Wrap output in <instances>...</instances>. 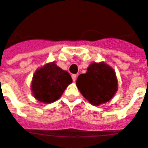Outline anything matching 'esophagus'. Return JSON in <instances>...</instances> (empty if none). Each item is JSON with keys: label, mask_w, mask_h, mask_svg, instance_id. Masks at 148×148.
Wrapping results in <instances>:
<instances>
[{"label": "esophagus", "mask_w": 148, "mask_h": 148, "mask_svg": "<svg viewBox=\"0 0 148 148\" xmlns=\"http://www.w3.org/2000/svg\"><path fill=\"white\" fill-rule=\"evenodd\" d=\"M71 77L72 79H73V81L75 82V81H76V79H77V74H72Z\"/></svg>", "instance_id": "obj_1"}]
</instances>
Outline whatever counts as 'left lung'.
I'll return each instance as SVG.
<instances>
[{
	"label": "left lung",
	"instance_id": "8db88e82",
	"mask_svg": "<svg viewBox=\"0 0 148 148\" xmlns=\"http://www.w3.org/2000/svg\"><path fill=\"white\" fill-rule=\"evenodd\" d=\"M76 84L84 97L96 106L110 101L117 90L114 71L104 63L91 64L86 74L79 75Z\"/></svg>",
	"mask_w": 148,
	"mask_h": 148
}]
</instances>
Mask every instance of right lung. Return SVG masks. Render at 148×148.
Wrapping results in <instances>:
<instances>
[{"mask_svg": "<svg viewBox=\"0 0 148 148\" xmlns=\"http://www.w3.org/2000/svg\"><path fill=\"white\" fill-rule=\"evenodd\" d=\"M71 83L72 78L69 73L53 62L45 65L35 72L31 90L37 100L49 103L60 98Z\"/></svg>", "mask_w": 148, "mask_h": 148, "instance_id": "add662e5", "label": "right lung"}]
</instances>
